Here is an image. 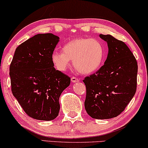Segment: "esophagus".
I'll return each instance as SVG.
<instances>
[{
  "mask_svg": "<svg viewBox=\"0 0 148 148\" xmlns=\"http://www.w3.org/2000/svg\"><path fill=\"white\" fill-rule=\"evenodd\" d=\"M79 81V80L77 78H76V77H74V76H73V77H72L71 78V82H73V83H75V82H78Z\"/></svg>",
  "mask_w": 148,
  "mask_h": 148,
  "instance_id": "obj_1",
  "label": "esophagus"
}]
</instances>
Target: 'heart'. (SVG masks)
Masks as SVG:
<instances>
[{"instance_id": "heart-1", "label": "heart", "mask_w": 148, "mask_h": 148, "mask_svg": "<svg viewBox=\"0 0 148 148\" xmlns=\"http://www.w3.org/2000/svg\"><path fill=\"white\" fill-rule=\"evenodd\" d=\"M105 55V47L99 40L80 37L64 44L62 51L54 50L51 54V60L54 67L61 72L66 70L70 60H73L77 71L90 74L101 68Z\"/></svg>"}]
</instances>
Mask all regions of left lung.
<instances>
[{
    "mask_svg": "<svg viewBox=\"0 0 148 148\" xmlns=\"http://www.w3.org/2000/svg\"><path fill=\"white\" fill-rule=\"evenodd\" d=\"M109 53L104 65L84 78L87 113L93 119H107L124 111L136 92L137 63L130 48L111 35L100 34Z\"/></svg>",
    "mask_w": 148,
    "mask_h": 148,
    "instance_id": "left-lung-1",
    "label": "left lung"
}]
</instances>
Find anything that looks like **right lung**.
Listing matches in <instances>:
<instances>
[{
	"instance_id": "add662e5",
	"label": "right lung",
	"mask_w": 148,
	"mask_h": 148,
	"mask_svg": "<svg viewBox=\"0 0 148 148\" xmlns=\"http://www.w3.org/2000/svg\"><path fill=\"white\" fill-rule=\"evenodd\" d=\"M59 40L52 33L34 35L16 47L10 65L12 95L35 119L57 117L60 97L70 84V77L56 70L51 60Z\"/></svg>"
}]
</instances>
